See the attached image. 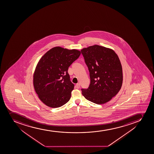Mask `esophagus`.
I'll list each match as a JSON object with an SVG mask.
<instances>
[{"label":"esophagus","instance_id":"obj_1","mask_svg":"<svg viewBox=\"0 0 154 154\" xmlns=\"http://www.w3.org/2000/svg\"><path fill=\"white\" fill-rule=\"evenodd\" d=\"M76 88H80V85L79 83H77V84H76Z\"/></svg>","mask_w":154,"mask_h":154}]
</instances>
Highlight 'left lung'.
I'll return each mask as SVG.
<instances>
[{
  "label": "left lung",
  "mask_w": 154,
  "mask_h": 154,
  "mask_svg": "<svg viewBox=\"0 0 154 154\" xmlns=\"http://www.w3.org/2000/svg\"><path fill=\"white\" fill-rule=\"evenodd\" d=\"M81 52L90 78L89 86L82 89V94L94 103H105L122 87V69L119 57L112 49L96 45L84 48Z\"/></svg>",
  "instance_id": "obj_1"
}]
</instances>
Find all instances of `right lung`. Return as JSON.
Returning a JSON list of instances; mask_svg holds the SVG:
<instances>
[{
  "label": "right lung",
  "instance_id": "1",
  "mask_svg": "<svg viewBox=\"0 0 154 154\" xmlns=\"http://www.w3.org/2000/svg\"><path fill=\"white\" fill-rule=\"evenodd\" d=\"M81 52L56 47L40 60L34 72V88L38 98L48 106L57 108L68 102L74 85L70 81L69 67Z\"/></svg>",
  "mask_w": 154,
  "mask_h": 154
}]
</instances>
